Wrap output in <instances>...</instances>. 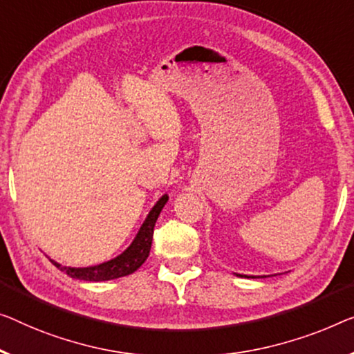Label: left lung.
Instances as JSON below:
<instances>
[{"instance_id": "left-lung-1", "label": "left lung", "mask_w": 354, "mask_h": 354, "mask_svg": "<svg viewBox=\"0 0 354 354\" xmlns=\"http://www.w3.org/2000/svg\"><path fill=\"white\" fill-rule=\"evenodd\" d=\"M236 277H243V275H236ZM246 277V275H245Z\"/></svg>"}]
</instances>
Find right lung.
<instances>
[{
  "label": "right lung",
  "mask_w": 354,
  "mask_h": 354,
  "mask_svg": "<svg viewBox=\"0 0 354 354\" xmlns=\"http://www.w3.org/2000/svg\"><path fill=\"white\" fill-rule=\"evenodd\" d=\"M167 202H168V195H162L159 202L154 205V208L149 211V214H147L146 221L140 227L135 240L131 241V245L127 248L122 254L114 257V259L98 263V266H93V267H82V268L62 267L60 263L55 261H52V263H54L57 268H60L62 272H65L68 277L76 278V279H84V281H108V279H115V278L130 275V273L138 270V268L143 266L145 261L147 259V256H149L156 221L159 218L160 211L163 207H165Z\"/></svg>",
  "instance_id": "add662e5"
}]
</instances>
